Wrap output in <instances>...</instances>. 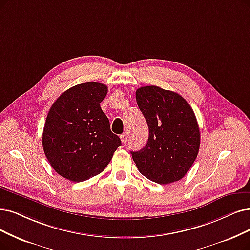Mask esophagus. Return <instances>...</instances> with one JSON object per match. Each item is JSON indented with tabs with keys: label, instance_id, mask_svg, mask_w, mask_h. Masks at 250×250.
<instances>
[{
	"label": "esophagus",
	"instance_id": "esophagus-1",
	"mask_svg": "<svg viewBox=\"0 0 250 250\" xmlns=\"http://www.w3.org/2000/svg\"><path fill=\"white\" fill-rule=\"evenodd\" d=\"M121 142L123 143V144H126V142H127V137H128V135H127V133H123L121 136Z\"/></svg>",
	"mask_w": 250,
	"mask_h": 250
}]
</instances>
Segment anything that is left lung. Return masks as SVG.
I'll use <instances>...</instances> for the list:
<instances>
[{"mask_svg":"<svg viewBox=\"0 0 250 250\" xmlns=\"http://www.w3.org/2000/svg\"><path fill=\"white\" fill-rule=\"evenodd\" d=\"M135 97L148 126L146 146L131 152L137 169L161 185L179 181L192 167L200 147L193 108L183 96L157 86L138 88Z\"/></svg>","mask_w":250,"mask_h":250,"instance_id":"obj_1","label":"left lung"}]
</instances>
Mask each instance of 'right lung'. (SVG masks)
<instances>
[{"label":"right lung","instance_id":"obj_1","mask_svg":"<svg viewBox=\"0 0 250 250\" xmlns=\"http://www.w3.org/2000/svg\"><path fill=\"white\" fill-rule=\"evenodd\" d=\"M106 93L104 84L86 82L67 89L50 107L42 137L44 153L68 181L84 182L103 172L121 146L99 104Z\"/></svg>","mask_w":250,"mask_h":250}]
</instances>
